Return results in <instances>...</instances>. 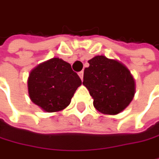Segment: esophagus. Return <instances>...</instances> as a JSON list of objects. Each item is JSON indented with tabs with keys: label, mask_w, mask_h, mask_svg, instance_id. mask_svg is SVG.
<instances>
[{
	"label": "esophagus",
	"mask_w": 159,
	"mask_h": 159,
	"mask_svg": "<svg viewBox=\"0 0 159 159\" xmlns=\"http://www.w3.org/2000/svg\"><path fill=\"white\" fill-rule=\"evenodd\" d=\"M83 74H84V72H83V71H80V72H79V76L80 77V79H81V80L83 79Z\"/></svg>",
	"instance_id": "1"
}]
</instances>
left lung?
Returning <instances> with one entry per match:
<instances>
[{"label":"left lung","instance_id":"obj_1","mask_svg":"<svg viewBox=\"0 0 159 159\" xmlns=\"http://www.w3.org/2000/svg\"><path fill=\"white\" fill-rule=\"evenodd\" d=\"M83 85L93 98L94 107L101 113L116 115L131 102L135 93L134 80L129 69L117 60L97 55L88 61Z\"/></svg>","mask_w":159,"mask_h":159}]
</instances>
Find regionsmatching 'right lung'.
I'll use <instances>...</instances> for the list:
<instances>
[{"mask_svg":"<svg viewBox=\"0 0 159 159\" xmlns=\"http://www.w3.org/2000/svg\"><path fill=\"white\" fill-rule=\"evenodd\" d=\"M80 85L81 80L70 64L59 58H52L36 66L28 80L31 101L46 112L66 108Z\"/></svg>","mask_w":159,"mask_h":159,"instance_id":"1","label":"right lung"}]
</instances>
